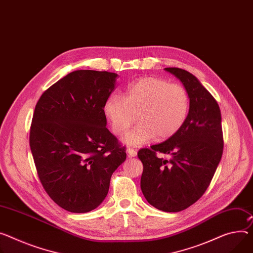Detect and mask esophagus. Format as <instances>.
Wrapping results in <instances>:
<instances>
[{"mask_svg": "<svg viewBox=\"0 0 253 253\" xmlns=\"http://www.w3.org/2000/svg\"><path fill=\"white\" fill-rule=\"evenodd\" d=\"M126 151L128 153V156L129 157H135V156H137V150H134L132 148H128Z\"/></svg>", "mask_w": 253, "mask_h": 253, "instance_id": "34e87169", "label": "esophagus"}]
</instances>
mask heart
I'll return each mask as SVG.
<instances>
[{
    "label": "heart",
    "instance_id": "1",
    "mask_svg": "<svg viewBox=\"0 0 253 253\" xmlns=\"http://www.w3.org/2000/svg\"><path fill=\"white\" fill-rule=\"evenodd\" d=\"M190 109L186 88L156 77H143L130 83L125 97L110 95L103 104V113L114 134L125 133L137 124L123 141L131 146H143L157 137L166 140L185 124Z\"/></svg>",
    "mask_w": 253,
    "mask_h": 253
}]
</instances>
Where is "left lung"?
<instances>
[{
	"label": "left lung",
	"instance_id": "left-lung-1",
	"mask_svg": "<svg viewBox=\"0 0 253 253\" xmlns=\"http://www.w3.org/2000/svg\"><path fill=\"white\" fill-rule=\"evenodd\" d=\"M188 91L190 109L183 126L167 141L141 149V189L150 205L180 211L196 203L211 183L223 154L220 107L197 77L179 68H165ZM157 152L170 155L159 159Z\"/></svg>",
	"mask_w": 253,
	"mask_h": 253
}]
</instances>
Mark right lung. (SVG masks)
I'll return each instance as SVG.
<instances>
[{
  "label": "right lung",
  "instance_id": "right-lung-1",
  "mask_svg": "<svg viewBox=\"0 0 253 253\" xmlns=\"http://www.w3.org/2000/svg\"><path fill=\"white\" fill-rule=\"evenodd\" d=\"M118 74L74 71L38 100L30 149L50 199L72 212H87L106 198L112 173L126 154L107 129L103 104Z\"/></svg>",
  "mask_w": 253,
  "mask_h": 253
}]
</instances>
